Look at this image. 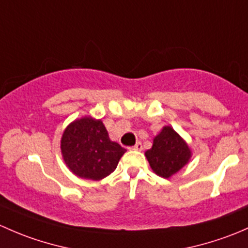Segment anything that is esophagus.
I'll return each instance as SVG.
<instances>
[{
  "instance_id": "esophagus-1",
  "label": "esophagus",
  "mask_w": 248,
  "mask_h": 248,
  "mask_svg": "<svg viewBox=\"0 0 248 248\" xmlns=\"http://www.w3.org/2000/svg\"><path fill=\"white\" fill-rule=\"evenodd\" d=\"M142 143L141 142H137L134 147H131L132 150H142Z\"/></svg>"
}]
</instances>
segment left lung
I'll list each match as a JSON object with an SVG mask.
<instances>
[{
    "instance_id": "left-lung-1",
    "label": "left lung",
    "mask_w": 248,
    "mask_h": 248,
    "mask_svg": "<svg viewBox=\"0 0 248 248\" xmlns=\"http://www.w3.org/2000/svg\"><path fill=\"white\" fill-rule=\"evenodd\" d=\"M191 155L187 143L170 126H163L154 139L153 147L145 152L153 172L162 178L175 174L190 161Z\"/></svg>"
}]
</instances>
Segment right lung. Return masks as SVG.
Wrapping results in <instances>:
<instances>
[{"mask_svg": "<svg viewBox=\"0 0 248 248\" xmlns=\"http://www.w3.org/2000/svg\"><path fill=\"white\" fill-rule=\"evenodd\" d=\"M61 150L69 170L83 179L100 180L111 174L126 152L109 140L100 119L83 117L67 126Z\"/></svg>", "mask_w": 248, "mask_h": 248, "instance_id": "add662e5", "label": "right lung"}]
</instances>
